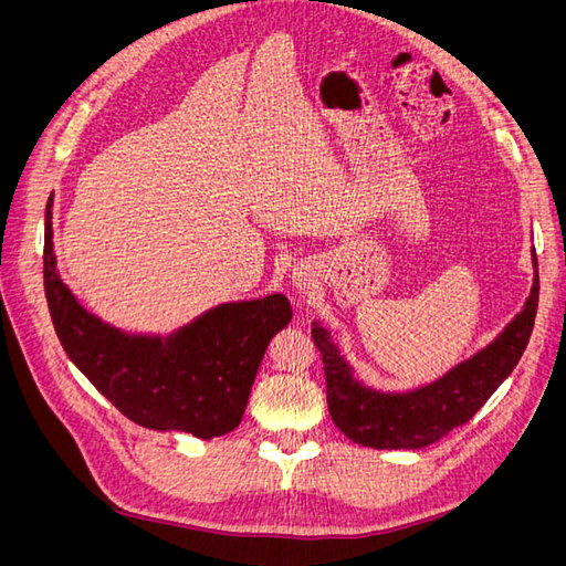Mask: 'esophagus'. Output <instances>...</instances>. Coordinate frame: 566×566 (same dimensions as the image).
<instances>
[{
  "label": "esophagus",
  "mask_w": 566,
  "mask_h": 566,
  "mask_svg": "<svg viewBox=\"0 0 566 566\" xmlns=\"http://www.w3.org/2000/svg\"><path fill=\"white\" fill-rule=\"evenodd\" d=\"M293 285L300 295H310L316 287V273L312 271V266H306V264L297 266L293 271Z\"/></svg>",
  "instance_id": "esophagus-1"
}]
</instances>
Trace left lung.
<instances>
[{
	"label": "left lung",
	"instance_id": "left-lung-1",
	"mask_svg": "<svg viewBox=\"0 0 566 566\" xmlns=\"http://www.w3.org/2000/svg\"><path fill=\"white\" fill-rule=\"evenodd\" d=\"M531 262L534 285L524 310L484 349L443 373L439 380L408 391H380L358 380L331 331L314 321L312 337L323 354L328 410L339 432L370 449H424L465 424L515 370L528 345L538 310L536 250H531Z\"/></svg>",
	"mask_w": 566,
	"mask_h": 566
}]
</instances>
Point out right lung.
<instances>
[{
	"label": "right lung",
	"mask_w": 566,
	"mask_h": 566,
	"mask_svg": "<svg viewBox=\"0 0 566 566\" xmlns=\"http://www.w3.org/2000/svg\"><path fill=\"white\" fill-rule=\"evenodd\" d=\"M49 196L44 293L67 358L132 422L212 439L243 420L271 337L293 318L287 297L217 304L169 335L125 333L90 314L56 269Z\"/></svg>",
	"instance_id": "obj_1"
}]
</instances>
